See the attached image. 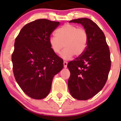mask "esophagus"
I'll list each match as a JSON object with an SVG mask.
<instances>
[{"label": "esophagus", "instance_id": "34e87169", "mask_svg": "<svg viewBox=\"0 0 121 121\" xmlns=\"http://www.w3.org/2000/svg\"><path fill=\"white\" fill-rule=\"evenodd\" d=\"M63 64H64V67L67 68V62L64 61L63 62Z\"/></svg>", "mask_w": 121, "mask_h": 121}]
</instances>
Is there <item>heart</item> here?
<instances>
[{
    "instance_id": "heart-1",
    "label": "heart",
    "mask_w": 121,
    "mask_h": 121,
    "mask_svg": "<svg viewBox=\"0 0 121 121\" xmlns=\"http://www.w3.org/2000/svg\"><path fill=\"white\" fill-rule=\"evenodd\" d=\"M55 35L56 36L50 37V46L56 54H59L64 46L65 47L61 55L63 59H69L74 54L80 56L85 52L88 36L84 28L65 24L57 29Z\"/></svg>"
}]
</instances>
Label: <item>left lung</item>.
Masks as SVG:
<instances>
[{"label": "left lung", "mask_w": 121, "mask_h": 121, "mask_svg": "<svg viewBox=\"0 0 121 121\" xmlns=\"http://www.w3.org/2000/svg\"><path fill=\"white\" fill-rule=\"evenodd\" d=\"M69 22L82 24L88 36L85 52L67 64L71 95L77 99L86 100L98 94L107 82L111 65L110 52L103 31L95 23L87 18Z\"/></svg>", "instance_id": "8db88e82"}]
</instances>
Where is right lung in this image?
<instances>
[{
	"mask_svg": "<svg viewBox=\"0 0 121 121\" xmlns=\"http://www.w3.org/2000/svg\"><path fill=\"white\" fill-rule=\"evenodd\" d=\"M58 22L38 19L27 23L15 39L12 55L16 81L31 98L41 99L50 91L53 78L63 68V60L53 52L49 39Z\"/></svg>",
	"mask_w": 121,
	"mask_h": 121,
	"instance_id": "right-lung-1",
	"label": "right lung"
}]
</instances>
